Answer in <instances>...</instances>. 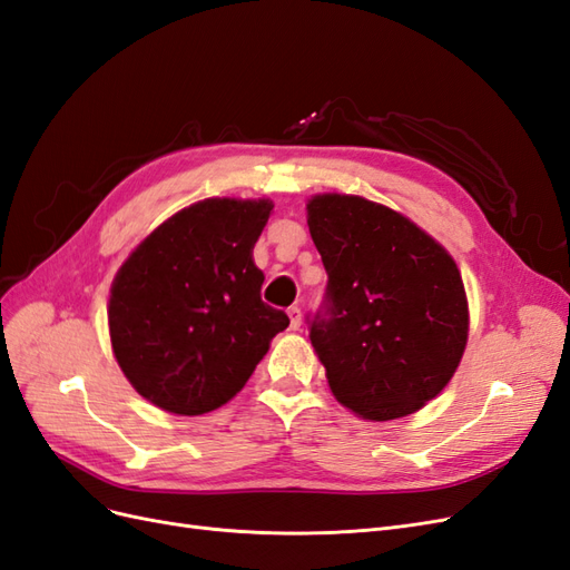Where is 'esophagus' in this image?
Listing matches in <instances>:
<instances>
[{"mask_svg": "<svg viewBox=\"0 0 570 570\" xmlns=\"http://www.w3.org/2000/svg\"><path fill=\"white\" fill-rule=\"evenodd\" d=\"M287 316H289V327H292V331H299V325H302V312H299V306L287 308Z\"/></svg>", "mask_w": 570, "mask_h": 570, "instance_id": "34e87169", "label": "esophagus"}]
</instances>
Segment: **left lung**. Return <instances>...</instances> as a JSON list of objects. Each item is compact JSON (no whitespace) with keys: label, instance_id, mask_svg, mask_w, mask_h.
<instances>
[{"label":"left lung","instance_id":"obj_1","mask_svg":"<svg viewBox=\"0 0 570 570\" xmlns=\"http://www.w3.org/2000/svg\"><path fill=\"white\" fill-rule=\"evenodd\" d=\"M306 223L327 273L308 337L335 400L368 421L419 411L452 381L469 340L454 258L364 197L316 195Z\"/></svg>","mask_w":570,"mask_h":570}]
</instances>
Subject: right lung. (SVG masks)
<instances>
[{
	"instance_id": "1",
	"label": "right lung",
	"mask_w": 570,
	"mask_h": 570,
	"mask_svg": "<svg viewBox=\"0 0 570 570\" xmlns=\"http://www.w3.org/2000/svg\"><path fill=\"white\" fill-rule=\"evenodd\" d=\"M268 199H204L164 220L118 268L109 333L120 371L147 402L199 416L245 387L289 325L262 302L252 249Z\"/></svg>"
}]
</instances>
